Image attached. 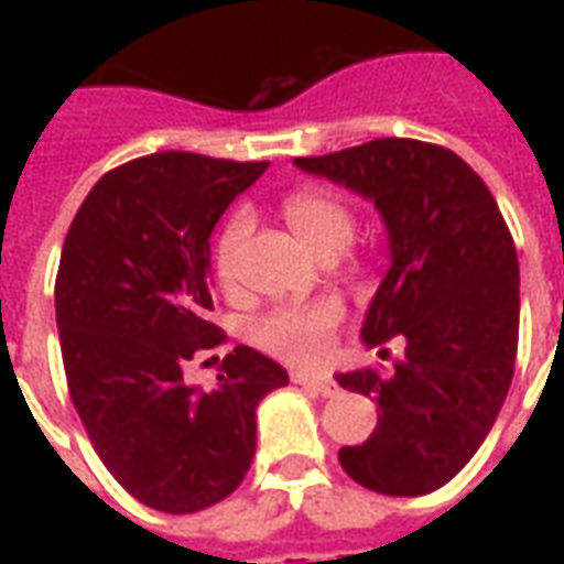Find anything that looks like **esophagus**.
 Listing matches in <instances>:
<instances>
[{"label": "esophagus", "instance_id": "esophagus-1", "mask_svg": "<svg viewBox=\"0 0 564 564\" xmlns=\"http://www.w3.org/2000/svg\"><path fill=\"white\" fill-rule=\"evenodd\" d=\"M293 383L305 387V390L317 392V395H335L338 392V383L332 375H305V371H295Z\"/></svg>", "mask_w": 564, "mask_h": 564}]
</instances>
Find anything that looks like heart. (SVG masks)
Instances as JSON below:
<instances>
[{
	"mask_svg": "<svg viewBox=\"0 0 564 564\" xmlns=\"http://www.w3.org/2000/svg\"><path fill=\"white\" fill-rule=\"evenodd\" d=\"M283 217L290 223L302 245L326 257L341 253L354 238V210L341 198L323 189H305L283 202ZM253 220L247 210H235L229 223L223 226L214 250V269L226 290H232L241 274V257H245L247 238H250ZM341 326V307L335 302H314V305H286L271 311L253 326L257 338L269 354L290 359V362H317L332 347V338Z\"/></svg>",
	"mask_w": 564,
	"mask_h": 564,
	"instance_id": "b5f03b06",
	"label": "heart"
}]
</instances>
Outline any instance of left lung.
Returning <instances> with one entry per match:
<instances>
[{"label":"left lung","mask_w":564,"mask_h":564,"mask_svg":"<svg viewBox=\"0 0 564 564\" xmlns=\"http://www.w3.org/2000/svg\"><path fill=\"white\" fill-rule=\"evenodd\" d=\"M295 165L375 202L390 241L362 341L399 338L404 354L387 375H335L378 404L368 441L338 449L341 468L380 496H425L465 468L510 390L520 262L508 223L468 162L425 141L378 139Z\"/></svg>","instance_id":"left-lung-1"}]
</instances>
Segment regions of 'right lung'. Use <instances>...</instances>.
I'll return each mask as SVG.
<instances>
[{
  "mask_svg": "<svg viewBox=\"0 0 564 564\" xmlns=\"http://www.w3.org/2000/svg\"><path fill=\"white\" fill-rule=\"evenodd\" d=\"M269 162L150 153L99 177L68 226L56 329L68 395L129 496L196 513L232 496L257 449V404L290 378L238 344L214 390L184 362L223 344L208 323L210 232Z\"/></svg>",
  "mask_w": 564,
  "mask_h": 564,
  "instance_id": "right-lung-1",
  "label": "right lung"
}]
</instances>
